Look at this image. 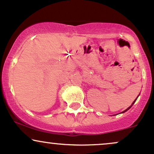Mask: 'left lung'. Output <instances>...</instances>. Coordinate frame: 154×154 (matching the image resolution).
I'll use <instances>...</instances> for the list:
<instances>
[{"label":"left lung","instance_id":"1","mask_svg":"<svg viewBox=\"0 0 154 154\" xmlns=\"http://www.w3.org/2000/svg\"><path fill=\"white\" fill-rule=\"evenodd\" d=\"M136 100H137V99H136ZM136 100H134V102H133V103H132V105H131V106H129V108H127V109H126L125 110H124V111H123V112H122V113H124V112H126V111H127V110H128L129 109V108H131V107H132V105H133V104H134V103H135Z\"/></svg>","mask_w":154,"mask_h":154}]
</instances>
